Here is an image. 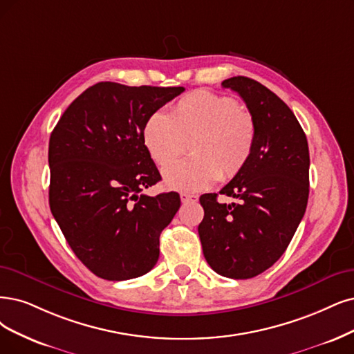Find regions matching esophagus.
Segmentation results:
<instances>
[{
    "label": "esophagus",
    "mask_w": 354,
    "mask_h": 354,
    "mask_svg": "<svg viewBox=\"0 0 354 354\" xmlns=\"http://www.w3.org/2000/svg\"><path fill=\"white\" fill-rule=\"evenodd\" d=\"M180 201L182 203H197L198 197L194 194H187V192H182L180 194Z\"/></svg>",
    "instance_id": "esophagus-1"
}]
</instances>
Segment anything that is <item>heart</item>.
Returning <instances> with one entry per match:
<instances>
[{"instance_id":"b5f03b06","label":"heart","mask_w":354,"mask_h":354,"mask_svg":"<svg viewBox=\"0 0 354 354\" xmlns=\"http://www.w3.org/2000/svg\"><path fill=\"white\" fill-rule=\"evenodd\" d=\"M257 140L251 113L233 97L197 90L178 100L170 113L153 112L142 127V141L151 159L166 166L185 150L191 157L163 170L170 189L195 192L216 180H229L250 162Z\"/></svg>"}]
</instances>
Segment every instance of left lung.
I'll return each instance as SVG.
<instances>
[{
	"label": "left lung",
	"mask_w": 354,
	"mask_h": 354,
	"mask_svg": "<svg viewBox=\"0 0 354 354\" xmlns=\"http://www.w3.org/2000/svg\"><path fill=\"white\" fill-rule=\"evenodd\" d=\"M243 99L257 125L250 162L220 194H204L198 226L203 252L217 274L252 279L284 254L302 220L309 197V149L290 108L270 88L248 77L221 83Z\"/></svg>",
	"instance_id": "1"
}]
</instances>
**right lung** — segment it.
<instances>
[{
  "label": "right lung",
  "mask_w": 354,
  "mask_h": 354,
  "mask_svg": "<svg viewBox=\"0 0 354 354\" xmlns=\"http://www.w3.org/2000/svg\"><path fill=\"white\" fill-rule=\"evenodd\" d=\"M184 90L102 82L84 90L52 131L50 212L75 257L100 279H136L159 259L160 233L180 198L141 194L162 179L142 127Z\"/></svg>",
  "instance_id": "add662e5"
}]
</instances>
